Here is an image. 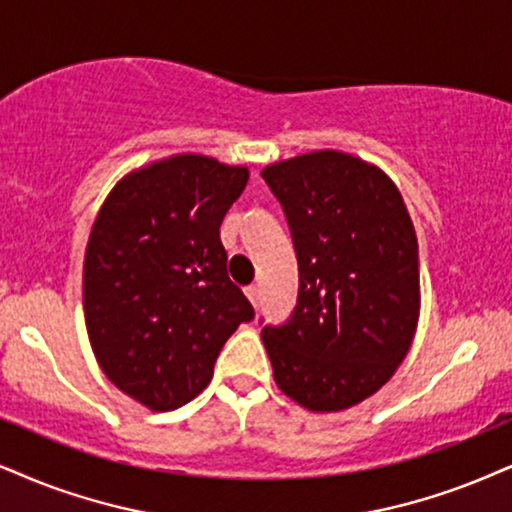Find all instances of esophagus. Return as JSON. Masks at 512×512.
<instances>
[{
	"instance_id": "1",
	"label": "esophagus",
	"mask_w": 512,
	"mask_h": 512,
	"mask_svg": "<svg viewBox=\"0 0 512 512\" xmlns=\"http://www.w3.org/2000/svg\"><path fill=\"white\" fill-rule=\"evenodd\" d=\"M245 295H248V300L255 304V307L260 304V286H255V283H252V286L245 288Z\"/></svg>"
}]
</instances>
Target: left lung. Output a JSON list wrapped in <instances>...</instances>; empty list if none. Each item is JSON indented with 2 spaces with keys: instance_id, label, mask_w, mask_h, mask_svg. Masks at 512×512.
Wrapping results in <instances>:
<instances>
[{
  "instance_id": "8db88e82",
  "label": "left lung",
  "mask_w": 512,
  "mask_h": 512,
  "mask_svg": "<svg viewBox=\"0 0 512 512\" xmlns=\"http://www.w3.org/2000/svg\"><path fill=\"white\" fill-rule=\"evenodd\" d=\"M300 271L293 314L264 326L274 380L316 413L378 392L409 352L420 309L418 241L397 186L338 151L262 170Z\"/></svg>"
}]
</instances>
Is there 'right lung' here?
<instances>
[{
    "label": "right lung",
    "instance_id": "1",
    "mask_svg": "<svg viewBox=\"0 0 512 512\" xmlns=\"http://www.w3.org/2000/svg\"><path fill=\"white\" fill-rule=\"evenodd\" d=\"M248 184L245 167L174 155L120 181L84 255V321L108 380L153 411L208 387L255 309L226 271L219 226Z\"/></svg>",
    "mask_w": 512,
    "mask_h": 512
}]
</instances>
